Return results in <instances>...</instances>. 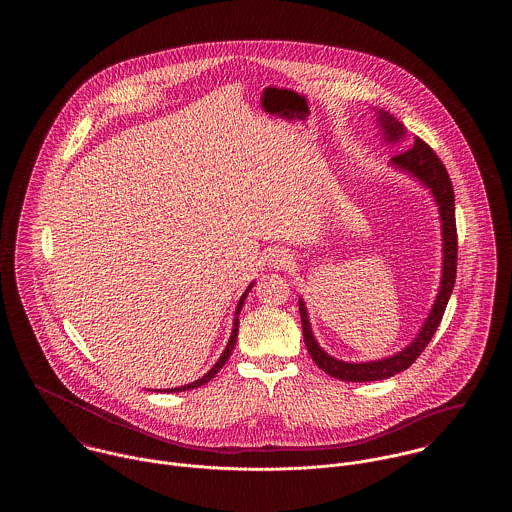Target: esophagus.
Here are the masks:
<instances>
[{
    "label": "esophagus",
    "mask_w": 512,
    "mask_h": 512,
    "mask_svg": "<svg viewBox=\"0 0 512 512\" xmlns=\"http://www.w3.org/2000/svg\"><path fill=\"white\" fill-rule=\"evenodd\" d=\"M268 261H270V267L280 268V270L292 265V257H290V253L284 251V249H274V251L270 253Z\"/></svg>",
    "instance_id": "esophagus-1"
}]
</instances>
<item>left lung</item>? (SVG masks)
<instances>
[{
    "label": "left lung",
    "instance_id": "obj_1",
    "mask_svg": "<svg viewBox=\"0 0 512 512\" xmlns=\"http://www.w3.org/2000/svg\"><path fill=\"white\" fill-rule=\"evenodd\" d=\"M380 124L386 130V140L388 142H397L403 138L405 130L403 124L395 121L386 111H380ZM412 146L391 157V163L399 167L401 171L411 172L424 186L432 190L436 197V203L439 207V217H441V230H443V276H441V286H439L438 299L430 311V317L424 322L420 334L416 340L403 349L401 353L382 359V361H370V363H345L330 357L320 349L313 332L309 317L305 311L303 301L299 299V315H301V324H303V340L307 345L309 355L317 363L318 368H322L326 374L345 380V382H374V380H386L393 374L407 370L413 365L414 361L420 357V353L426 349V345L434 338L438 330L439 322L445 313L447 301L453 292L455 278H457V222H455V192L451 178L447 174L445 165L441 163L436 151L428 146L424 140L414 136L409 142ZM406 147V146H403Z\"/></svg>",
    "mask_w": 512,
    "mask_h": 512
}]
</instances>
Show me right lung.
<instances>
[{"label": "right lung", "mask_w": 512, "mask_h": 512, "mask_svg": "<svg viewBox=\"0 0 512 512\" xmlns=\"http://www.w3.org/2000/svg\"><path fill=\"white\" fill-rule=\"evenodd\" d=\"M253 288V284L245 290L244 295L240 297V303H238V309H236V318H234V328H232V336H230V341H228V345H226V349H224V353L220 355L219 361L215 363V366L203 376V378H199V380H195L192 384H188V386H180V388H174V390H163L167 391V393H172V391H186V390H194V388H199V386H203V384H207L209 380H213L215 378V374L219 372L220 368L224 366V363L228 361V357H230V353H232V349H234V345H236V340H238V326H240V311H242V307H244L245 297H247V293L249 290Z\"/></svg>", "instance_id": "obj_1"}]
</instances>
